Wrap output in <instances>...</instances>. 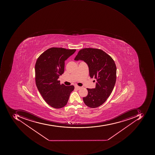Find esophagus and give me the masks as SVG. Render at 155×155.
Masks as SVG:
<instances>
[{"instance_id":"esophagus-1","label":"esophagus","mask_w":155,"mask_h":155,"mask_svg":"<svg viewBox=\"0 0 155 155\" xmlns=\"http://www.w3.org/2000/svg\"><path fill=\"white\" fill-rule=\"evenodd\" d=\"M74 87H75V89H77V90H79L80 88H81V87H79V86H77V85H75L74 86Z\"/></svg>"}]
</instances>
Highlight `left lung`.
Returning <instances> with one entry per match:
<instances>
[{"mask_svg":"<svg viewBox=\"0 0 155 155\" xmlns=\"http://www.w3.org/2000/svg\"><path fill=\"white\" fill-rule=\"evenodd\" d=\"M74 60L86 62L90 77L97 81L95 88H87L88 94L83 98L84 103L91 108L99 107L110 95L115 85L117 67L114 61L103 51L92 48L79 51Z\"/></svg>","mask_w":155,"mask_h":155,"instance_id":"obj_1","label":"left lung"}]
</instances>
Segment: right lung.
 I'll return each mask as SVG.
<instances>
[{
  "label": "right lung",
  "mask_w": 155,
  "mask_h": 155,
  "mask_svg": "<svg viewBox=\"0 0 155 155\" xmlns=\"http://www.w3.org/2000/svg\"><path fill=\"white\" fill-rule=\"evenodd\" d=\"M76 49L52 48L38 57L35 66L36 85L44 100L52 107L60 108L68 103L74 86L60 83L58 78L64 73L65 61Z\"/></svg>",
  "instance_id": "obj_1"
}]
</instances>
